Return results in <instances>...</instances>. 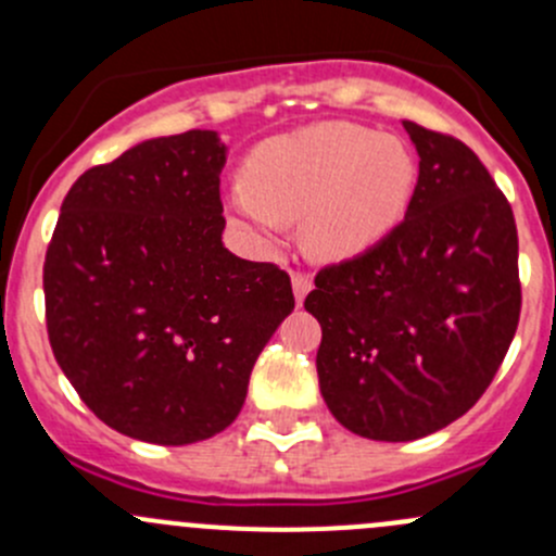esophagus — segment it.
Segmentation results:
<instances>
[{"label": "esophagus", "instance_id": "34e87169", "mask_svg": "<svg viewBox=\"0 0 556 556\" xmlns=\"http://www.w3.org/2000/svg\"><path fill=\"white\" fill-rule=\"evenodd\" d=\"M312 290V277L306 271H293V293H295V301H304L306 293Z\"/></svg>", "mask_w": 556, "mask_h": 556}]
</instances>
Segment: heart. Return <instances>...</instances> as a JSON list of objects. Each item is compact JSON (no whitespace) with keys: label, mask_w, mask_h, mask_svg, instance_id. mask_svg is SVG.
I'll use <instances>...</instances> for the list:
<instances>
[{"label":"heart","mask_w":556,"mask_h":556,"mask_svg":"<svg viewBox=\"0 0 556 556\" xmlns=\"http://www.w3.org/2000/svg\"><path fill=\"white\" fill-rule=\"evenodd\" d=\"M414 177L401 139L355 123H314L247 155L231 215L266 247L279 242L285 223L304 220L306 250L319 261H344L401 223Z\"/></svg>","instance_id":"heart-1"}]
</instances>
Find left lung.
<instances>
[{
	"instance_id": "left-lung-1",
	"label": "left lung",
	"mask_w": 556,
	"mask_h": 556,
	"mask_svg": "<svg viewBox=\"0 0 556 556\" xmlns=\"http://www.w3.org/2000/svg\"><path fill=\"white\" fill-rule=\"evenodd\" d=\"M419 153L406 217L371 250L323 266L319 390L374 441H414L463 417L495 379L521 312L514 212L479 155L403 121Z\"/></svg>"
}]
</instances>
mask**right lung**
<instances>
[{
  "label": "right lung",
  "mask_w": 556,
  "mask_h": 556,
  "mask_svg": "<svg viewBox=\"0 0 556 556\" xmlns=\"http://www.w3.org/2000/svg\"><path fill=\"white\" fill-rule=\"evenodd\" d=\"M215 131L148 139L83 172L45 252L55 363L112 430L161 446L212 439L293 312L290 274L223 247Z\"/></svg>",
  "instance_id": "add662e5"
}]
</instances>
